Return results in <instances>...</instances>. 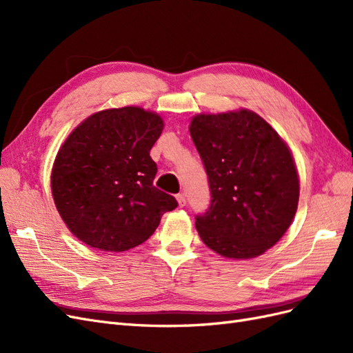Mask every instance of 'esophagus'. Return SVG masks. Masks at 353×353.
Here are the masks:
<instances>
[{
	"label": "esophagus",
	"instance_id": "34e87169",
	"mask_svg": "<svg viewBox=\"0 0 353 353\" xmlns=\"http://www.w3.org/2000/svg\"><path fill=\"white\" fill-rule=\"evenodd\" d=\"M176 201H178V206L179 208H184L187 205V199L184 194H178L176 196Z\"/></svg>",
	"mask_w": 353,
	"mask_h": 353
}]
</instances>
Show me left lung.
<instances>
[{"mask_svg": "<svg viewBox=\"0 0 353 353\" xmlns=\"http://www.w3.org/2000/svg\"><path fill=\"white\" fill-rule=\"evenodd\" d=\"M190 135L205 163L210 208L196 218L201 241L228 259L263 254L294 219L301 184L290 147L249 109L197 113Z\"/></svg>", "mask_w": 353, "mask_h": 353, "instance_id": "left-lung-1", "label": "left lung"}]
</instances>
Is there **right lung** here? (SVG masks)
<instances>
[{"label":"right lung","mask_w":353,"mask_h":353,"mask_svg":"<svg viewBox=\"0 0 353 353\" xmlns=\"http://www.w3.org/2000/svg\"><path fill=\"white\" fill-rule=\"evenodd\" d=\"M162 116L138 105L95 112L69 134L51 169V193L74 237L101 252L144 243L176 200L153 185L150 150Z\"/></svg>","instance_id":"right-lung-1"}]
</instances>
